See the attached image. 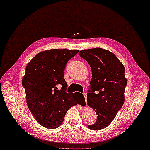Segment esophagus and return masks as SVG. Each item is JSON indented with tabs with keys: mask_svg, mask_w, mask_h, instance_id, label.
I'll use <instances>...</instances> for the list:
<instances>
[{
	"mask_svg": "<svg viewBox=\"0 0 150 150\" xmlns=\"http://www.w3.org/2000/svg\"><path fill=\"white\" fill-rule=\"evenodd\" d=\"M84 98H85V103H86H86H87V95L86 93H84Z\"/></svg>",
	"mask_w": 150,
	"mask_h": 150,
	"instance_id": "34e87169",
	"label": "esophagus"
}]
</instances>
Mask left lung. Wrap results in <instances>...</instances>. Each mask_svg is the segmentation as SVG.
<instances>
[{"label":"left lung","instance_id":"8db88e82","mask_svg":"<svg viewBox=\"0 0 150 150\" xmlns=\"http://www.w3.org/2000/svg\"><path fill=\"white\" fill-rule=\"evenodd\" d=\"M79 55L88 62L93 74L87 104L95 110L97 119L88 128L103 129L111 123L125 101V67L114 54L103 48L81 50ZM95 91L97 94L93 93Z\"/></svg>","mask_w":150,"mask_h":150}]
</instances>
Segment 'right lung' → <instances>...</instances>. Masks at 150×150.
I'll use <instances>...</instances> for the list:
<instances>
[{"mask_svg": "<svg viewBox=\"0 0 150 150\" xmlns=\"http://www.w3.org/2000/svg\"><path fill=\"white\" fill-rule=\"evenodd\" d=\"M78 52V50H45L26 66L22 85L27 104L36 121L44 127H58L68 110L81 105L78 96L66 93L68 85L64 78L66 64ZM59 86L62 88L59 90Z\"/></svg>", "mask_w": 150, "mask_h": 150, "instance_id": "add662e5", "label": "right lung"}]
</instances>
